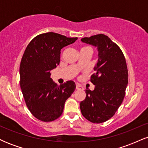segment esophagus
Instances as JSON below:
<instances>
[{"mask_svg":"<svg viewBox=\"0 0 148 148\" xmlns=\"http://www.w3.org/2000/svg\"><path fill=\"white\" fill-rule=\"evenodd\" d=\"M76 90H83V89H84V88H83L82 86H81V85L76 84Z\"/></svg>","mask_w":148,"mask_h":148,"instance_id":"1","label":"esophagus"}]
</instances>
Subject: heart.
I'll return each mask as SVG.
<instances>
[{
	"instance_id": "1",
	"label": "heart",
	"mask_w": 148,
	"mask_h": 148,
	"mask_svg": "<svg viewBox=\"0 0 148 148\" xmlns=\"http://www.w3.org/2000/svg\"><path fill=\"white\" fill-rule=\"evenodd\" d=\"M87 48H89V47H83V48L81 49H87Z\"/></svg>"
}]
</instances>
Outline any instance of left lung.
<instances>
[{
  "instance_id": "8db88e82",
  "label": "left lung",
  "mask_w": 148,
  "mask_h": 148,
  "mask_svg": "<svg viewBox=\"0 0 148 148\" xmlns=\"http://www.w3.org/2000/svg\"><path fill=\"white\" fill-rule=\"evenodd\" d=\"M81 40L96 47L98 60L90 78L95 87L93 90H86V99L81 101L80 108L90 122L101 123L114 115L125 97L128 84L126 60L120 47L103 34Z\"/></svg>"
}]
</instances>
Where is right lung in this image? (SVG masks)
<instances>
[{"label":"right lung","mask_w":148,"mask_h":148,"mask_svg":"<svg viewBox=\"0 0 148 148\" xmlns=\"http://www.w3.org/2000/svg\"><path fill=\"white\" fill-rule=\"evenodd\" d=\"M77 39L49 32L37 35L25 49L20 64V86L30 113L41 121L58 118L75 90L73 81L60 86L55 84L51 71L60 63L61 49Z\"/></svg>","instance_id":"obj_1"}]
</instances>
